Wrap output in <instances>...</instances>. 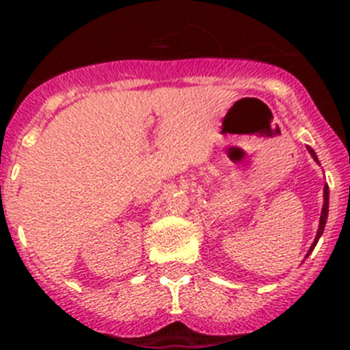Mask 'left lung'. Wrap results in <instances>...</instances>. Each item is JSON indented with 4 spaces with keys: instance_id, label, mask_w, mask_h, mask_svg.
<instances>
[{
    "instance_id": "obj_1",
    "label": "left lung",
    "mask_w": 350,
    "mask_h": 350,
    "mask_svg": "<svg viewBox=\"0 0 350 350\" xmlns=\"http://www.w3.org/2000/svg\"><path fill=\"white\" fill-rule=\"evenodd\" d=\"M312 154V157H314L315 161H317V156H315V152L312 150V148H308ZM327 202H329V191H327V185H324V205H323V213H321V222H319V231H317V237H315V242L312 243V249L315 247V243H317V240L321 238V234H323L324 231V226H326V219H327ZM310 249V250H312Z\"/></svg>"
}]
</instances>
